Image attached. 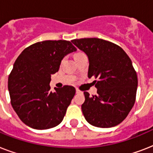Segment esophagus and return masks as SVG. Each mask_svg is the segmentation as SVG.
<instances>
[{"label": "esophagus", "mask_w": 153, "mask_h": 153, "mask_svg": "<svg viewBox=\"0 0 153 153\" xmlns=\"http://www.w3.org/2000/svg\"><path fill=\"white\" fill-rule=\"evenodd\" d=\"M76 93H77V94L81 93V91H80V90H79V88H76Z\"/></svg>", "instance_id": "obj_1"}]
</instances>
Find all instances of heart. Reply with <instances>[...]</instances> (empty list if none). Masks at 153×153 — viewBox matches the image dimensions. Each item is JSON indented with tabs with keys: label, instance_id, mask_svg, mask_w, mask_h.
I'll return each mask as SVG.
<instances>
[{
	"label": "heart",
	"instance_id": "obj_1",
	"mask_svg": "<svg viewBox=\"0 0 153 153\" xmlns=\"http://www.w3.org/2000/svg\"><path fill=\"white\" fill-rule=\"evenodd\" d=\"M78 54H79V53H78Z\"/></svg>",
	"mask_w": 153,
	"mask_h": 153
}]
</instances>
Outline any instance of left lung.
Segmentation results:
<instances>
[{
  "label": "left lung",
  "mask_w": 153,
  "mask_h": 153,
  "mask_svg": "<svg viewBox=\"0 0 153 153\" xmlns=\"http://www.w3.org/2000/svg\"><path fill=\"white\" fill-rule=\"evenodd\" d=\"M72 43L89 59L88 77L97 94L84 92L82 111L88 123L99 128L117 126L135 103L137 75L130 58L118 45L98 38L73 39Z\"/></svg>",
  "instance_id": "left-lung-1"
}]
</instances>
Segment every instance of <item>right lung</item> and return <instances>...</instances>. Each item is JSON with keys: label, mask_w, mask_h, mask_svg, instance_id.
<instances>
[{"label": "right lung", "mask_w": 153, "mask_h": 153, "mask_svg": "<svg viewBox=\"0 0 153 153\" xmlns=\"http://www.w3.org/2000/svg\"><path fill=\"white\" fill-rule=\"evenodd\" d=\"M77 49L67 40H45L25 48L14 62L8 80L11 104L21 121L36 129L61 123L75 88L64 86L50 91L51 75L61 61Z\"/></svg>", "instance_id": "add662e5"}]
</instances>
